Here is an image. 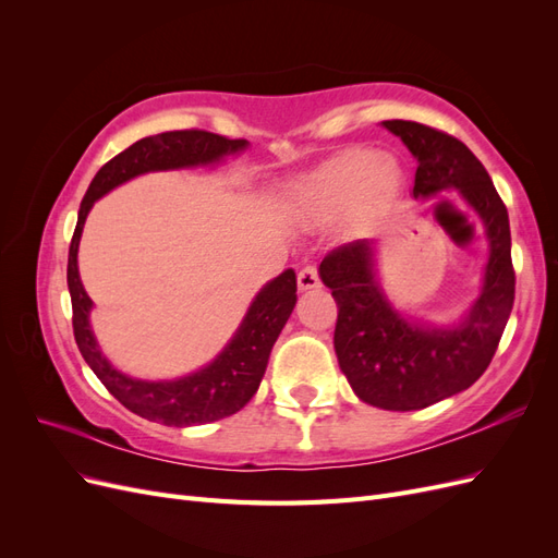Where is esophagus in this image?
<instances>
[{
  "instance_id": "1",
  "label": "esophagus",
  "mask_w": 558,
  "mask_h": 558,
  "mask_svg": "<svg viewBox=\"0 0 558 558\" xmlns=\"http://www.w3.org/2000/svg\"><path fill=\"white\" fill-rule=\"evenodd\" d=\"M318 286H320L318 269L314 265L302 267L298 272V289L300 291H312V289H318Z\"/></svg>"
}]
</instances>
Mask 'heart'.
Segmentation results:
<instances>
[{
	"label": "heart",
	"mask_w": 558,
	"mask_h": 558,
	"mask_svg": "<svg viewBox=\"0 0 558 558\" xmlns=\"http://www.w3.org/2000/svg\"><path fill=\"white\" fill-rule=\"evenodd\" d=\"M398 183L400 167L391 156L353 146L298 183L295 205L310 221H328L347 211L359 197L369 205L386 199Z\"/></svg>",
	"instance_id": "1"
}]
</instances>
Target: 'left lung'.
<instances>
[{
    "instance_id": "left-lung-1",
    "label": "left lung",
    "mask_w": 558,
    "mask_h": 558,
    "mask_svg": "<svg viewBox=\"0 0 558 558\" xmlns=\"http://www.w3.org/2000/svg\"><path fill=\"white\" fill-rule=\"evenodd\" d=\"M384 128L418 162L414 197L461 191L492 242L482 295L459 328L400 318L375 281L369 242L342 244L320 260V279L337 302L335 353L353 393L381 410L410 412L465 391L492 363L514 305L510 218L492 177L463 142L414 121H384Z\"/></svg>"
}]
</instances>
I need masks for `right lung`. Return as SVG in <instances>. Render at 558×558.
<instances>
[{"instance_id":"1","label":"right lung","mask_w":558,"mask_h":558,"mask_svg":"<svg viewBox=\"0 0 558 558\" xmlns=\"http://www.w3.org/2000/svg\"><path fill=\"white\" fill-rule=\"evenodd\" d=\"M246 148V140H230L223 134H214L207 130H170L144 137L121 150L107 165L99 167L90 189L81 202L78 221L74 238L70 244V260H66V286L72 295V326L74 340L78 344L81 356L86 359L97 379L107 386V391L128 408L148 421L165 426H193L209 424L232 416L256 396L265 367L269 361L281 328L289 320L295 307V272L286 269L275 281L253 300L248 314L244 316L240 330L234 332L232 342L223 349L211 365L199 373L183 377L177 381H140L118 373L97 349L93 337L88 314L93 300L83 291L78 279V240L83 223L95 199L116 189L132 177L154 172V170H177V167L209 165L221 160L223 156L238 154Z\"/></svg>"}]
</instances>
